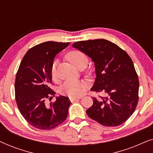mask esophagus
<instances>
[{
    "label": "esophagus",
    "mask_w": 153,
    "mask_h": 153,
    "mask_svg": "<svg viewBox=\"0 0 153 153\" xmlns=\"http://www.w3.org/2000/svg\"><path fill=\"white\" fill-rule=\"evenodd\" d=\"M79 99H80V98H79V97H70V100L71 102L76 101V100H78Z\"/></svg>",
    "instance_id": "esophagus-1"
}]
</instances>
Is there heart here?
<instances>
[{
    "mask_svg": "<svg viewBox=\"0 0 153 153\" xmlns=\"http://www.w3.org/2000/svg\"><path fill=\"white\" fill-rule=\"evenodd\" d=\"M67 58L77 68L86 66L88 62L86 55L79 50H73L69 52L67 54ZM56 65L57 62L54 61L51 68V75L53 80L57 77ZM88 86V83L84 81H67L60 88V93L70 97H78L85 93Z\"/></svg>",
    "mask_w": 153,
    "mask_h": 153,
    "instance_id": "obj_1",
    "label": "heart"
}]
</instances>
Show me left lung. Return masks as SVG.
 <instances>
[{"label":"left lung","instance_id":"left-lung-1","mask_svg":"<svg viewBox=\"0 0 153 153\" xmlns=\"http://www.w3.org/2000/svg\"><path fill=\"white\" fill-rule=\"evenodd\" d=\"M95 62L96 79L92 91L103 92L106 97H93L86 111L90 118L104 126L122 125L130 117L139 101V81L131 58L127 52L104 39L74 43Z\"/></svg>","mask_w":153,"mask_h":153}]
</instances>
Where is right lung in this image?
<instances>
[{
    "mask_svg": "<svg viewBox=\"0 0 153 153\" xmlns=\"http://www.w3.org/2000/svg\"><path fill=\"white\" fill-rule=\"evenodd\" d=\"M70 42H45L30 48L21 62L16 72L15 100L22 116L31 126L42 130L57 127L66 120L71 102L59 96L51 101L55 92L51 83V68L56 55Z\"/></svg>",
    "mask_w": 153,
    "mask_h": 153,
    "instance_id": "obj_1",
    "label": "right lung"
}]
</instances>
